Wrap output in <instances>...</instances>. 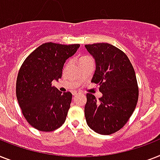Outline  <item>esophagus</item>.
Wrapping results in <instances>:
<instances>
[{
    "mask_svg": "<svg viewBox=\"0 0 160 160\" xmlns=\"http://www.w3.org/2000/svg\"><path fill=\"white\" fill-rule=\"evenodd\" d=\"M73 95L74 96H76V95H78V94H80V93H81V92L80 91H79V90H75V91H73Z\"/></svg>",
    "mask_w": 160,
    "mask_h": 160,
    "instance_id": "34e87169",
    "label": "esophagus"
}]
</instances>
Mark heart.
<instances>
[{
  "label": "heart",
  "mask_w": 160,
  "mask_h": 160,
  "mask_svg": "<svg viewBox=\"0 0 160 160\" xmlns=\"http://www.w3.org/2000/svg\"><path fill=\"white\" fill-rule=\"evenodd\" d=\"M87 58H89V57H88V56H84V57H82V58H80V61H82V60H85V59H87Z\"/></svg>",
  "instance_id": "heart-1"
}]
</instances>
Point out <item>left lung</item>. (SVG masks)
Instances as JSON below:
<instances>
[{
	"label": "left lung",
	"mask_w": 160,
	"mask_h": 160,
	"mask_svg": "<svg viewBox=\"0 0 160 160\" xmlns=\"http://www.w3.org/2000/svg\"><path fill=\"white\" fill-rule=\"evenodd\" d=\"M96 62L91 82L99 86L102 96L96 99L88 93L84 107L87 124L101 135H111L122 129L137 104L139 88L136 73L122 51L109 43L85 45Z\"/></svg>",
	"instance_id": "obj_1"
}]
</instances>
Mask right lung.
I'll use <instances>...</instances> for the list:
<instances>
[{
    "mask_svg": "<svg viewBox=\"0 0 160 160\" xmlns=\"http://www.w3.org/2000/svg\"><path fill=\"white\" fill-rule=\"evenodd\" d=\"M80 44L46 42L26 58L16 80V97L26 121L41 132H52L65 122L71 107V92L52 86L62 77L66 60Z\"/></svg>",
    "mask_w": 160,
    "mask_h": 160,
    "instance_id": "1",
    "label": "right lung"
}]
</instances>
